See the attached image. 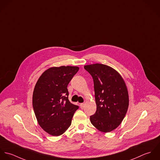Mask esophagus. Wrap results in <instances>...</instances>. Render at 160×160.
Returning <instances> with one entry per match:
<instances>
[{
	"label": "esophagus",
	"mask_w": 160,
	"mask_h": 160,
	"mask_svg": "<svg viewBox=\"0 0 160 160\" xmlns=\"http://www.w3.org/2000/svg\"><path fill=\"white\" fill-rule=\"evenodd\" d=\"M80 108H81V109H83L84 107H85V104H84V103H81V104H80Z\"/></svg>",
	"instance_id": "esophagus-1"
}]
</instances>
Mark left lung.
Masks as SVG:
<instances>
[{
	"instance_id": "obj_1",
	"label": "left lung",
	"mask_w": 160,
	"mask_h": 160,
	"mask_svg": "<svg viewBox=\"0 0 160 160\" xmlns=\"http://www.w3.org/2000/svg\"><path fill=\"white\" fill-rule=\"evenodd\" d=\"M94 82L96 111L90 116L93 126L102 132H109L123 121L128 107V94L121 75L106 65L94 64L84 66Z\"/></svg>"
}]
</instances>
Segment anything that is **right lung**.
<instances>
[{"mask_svg":"<svg viewBox=\"0 0 160 160\" xmlns=\"http://www.w3.org/2000/svg\"><path fill=\"white\" fill-rule=\"evenodd\" d=\"M79 70L76 66L53 67L38 80L32 94V107L39 125L52 136L64 133L70 127L78 106L68 99L67 86Z\"/></svg>","mask_w":160,"mask_h":160,"instance_id":"right-lung-1","label":"right lung"}]
</instances>
